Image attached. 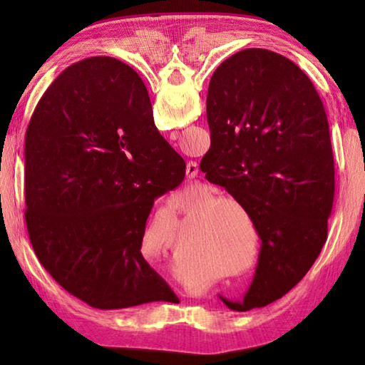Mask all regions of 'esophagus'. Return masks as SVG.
Instances as JSON below:
<instances>
[{
	"instance_id": "1",
	"label": "esophagus",
	"mask_w": 365,
	"mask_h": 365,
	"mask_svg": "<svg viewBox=\"0 0 365 365\" xmlns=\"http://www.w3.org/2000/svg\"><path fill=\"white\" fill-rule=\"evenodd\" d=\"M173 135H177L178 136V131H173ZM199 174V166L196 165V163H188L187 165V178H190V180H192V178H196Z\"/></svg>"
}]
</instances>
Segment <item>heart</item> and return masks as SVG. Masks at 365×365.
Here are the masks:
<instances>
[{"label":"heart","instance_id":"1","mask_svg":"<svg viewBox=\"0 0 365 365\" xmlns=\"http://www.w3.org/2000/svg\"><path fill=\"white\" fill-rule=\"evenodd\" d=\"M212 190H202L178 202L183 216H191L187 246L195 257L227 271L230 276H245L259 259L260 234L251 210L237 199H221ZM155 235L165 251H175L174 227L169 215H163Z\"/></svg>","mask_w":365,"mask_h":365}]
</instances>
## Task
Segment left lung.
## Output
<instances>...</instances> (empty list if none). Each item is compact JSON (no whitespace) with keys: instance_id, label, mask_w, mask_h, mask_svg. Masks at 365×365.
I'll return each mask as SVG.
<instances>
[{"instance_id":"obj_1","label":"left lung","mask_w":365,"mask_h":365,"mask_svg":"<svg viewBox=\"0 0 365 365\" xmlns=\"http://www.w3.org/2000/svg\"><path fill=\"white\" fill-rule=\"evenodd\" d=\"M208 182L250 208L260 234L259 263L232 311L267 306L297 285L328 238L334 200L329 123L312 81L290 59L263 48L232 54L208 84Z\"/></svg>"}]
</instances>
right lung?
Listing matches in <instances>:
<instances>
[{"label": "right lung", "mask_w": 365, "mask_h": 365, "mask_svg": "<svg viewBox=\"0 0 365 365\" xmlns=\"http://www.w3.org/2000/svg\"><path fill=\"white\" fill-rule=\"evenodd\" d=\"M183 177L185 161L155 127L133 68L110 56L68 66L26 131L25 220L38 262L96 309L177 298L141 246L155 199Z\"/></svg>", "instance_id": "1"}]
</instances>
